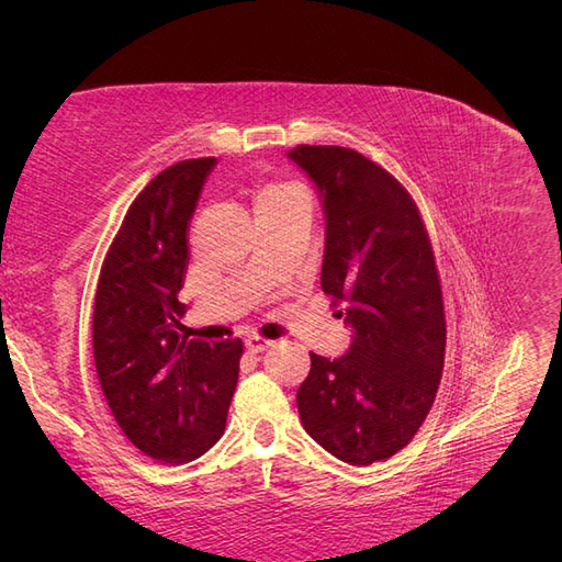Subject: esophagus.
Listing matches in <instances>:
<instances>
[{"label": "esophagus", "mask_w": 562, "mask_h": 562, "mask_svg": "<svg viewBox=\"0 0 562 562\" xmlns=\"http://www.w3.org/2000/svg\"><path fill=\"white\" fill-rule=\"evenodd\" d=\"M269 347H271V342H269V339H265V337L250 335V337L246 339V349H248L250 353H262V351H267Z\"/></svg>", "instance_id": "obj_1"}]
</instances>
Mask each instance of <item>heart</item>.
Segmentation results:
<instances>
[{
    "label": "heart",
    "mask_w": 562,
    "mask_h": 562,
    "mask_svg": "<svg viewBox=\"0 0 562 562\" xmlns=\"http://www.w3.org/2000/svg\"><path fill=\"white\" fill-rule=\"evenodd\" d=\"M300 194H304V192L293 182H262L252 190L255 213L277 206V203L291 199V196H300Z\"/></svg>",
    "instance_id": "1"
}]
</instances>
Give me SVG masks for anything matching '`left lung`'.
I'll return each instance as SVG.
<instances>
[{
	"label": "left lung",
	"mask_w": 562,
	"mask_h": 562,
	"mask_svg": "<svg viewBox=\"0 0 562 562\" xmlns=\"http://www.w3.org/2000/svg\"><path fill=\"white\" fill-rule=\"evenodd\" d=\"M326 209L321 288L345 302L349 351L312 356L297 389L302 427L353 467L384 462L427 419L446 361V312L427 225L411 192L361 151L297 145ZM342 316V312H337Z\"/></svg>",
	"instance_id": "obj_1"
}]
</instances>
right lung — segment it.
I'll list each match as a JSON object with an SVG mask.
<instances>
[{
	"label": "right lung",
	"mask_w": 562,
	"mask_h": 562,
	"mask_svg": "<svg viewBox=\"0 0 562 562\" xmlns=\"http://www.w3.org/2000/svg\"><path fill=\"white\" fill-rule=\"evenodd\" d=\"M215 157L184 159L133 199L100 267L93 359L110 411L131 443L184 464L217 443L239 380L241 339L182 335L178 300L187 229Z\"/></svg>",
	"instance_id": "1"
}]
</instances>
